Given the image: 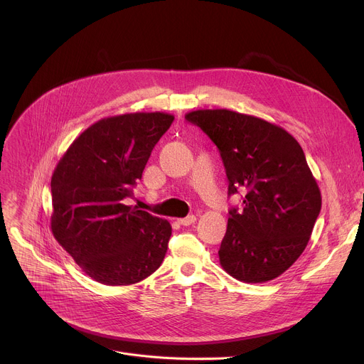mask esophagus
<instances>
[{
	"label": "esophagus",
	"mask_w": 364,
	"mask_h": 364,
	"mask_svg": "<svg viewBox=\"0 0 364 364\" xmlns=\"http://www.w3.org/2000/svg\"><path fill=\"white\" fill-rule=\"evenodd\" d=\"M196 220H197V218H196L194 215H190V216H187V218L178 219V223H180L181 226H190V225H193Z\"/></svg>",
	"instance_id": "34e87169"
}]
</instances>
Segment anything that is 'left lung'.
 Instances as JSON below:
<instances>
[{"label": "left lung", "instance_id": "obj_1", "mask_svg": "<svg viewBox=\"0 0 364 364\" xmlns=\"http://www.w3.org/2000/svg\"><path fill=\"white\" fill-rule=\"evenodd\" d=\"M186 119L219 148L228 194L246 191L243 209L229 210L222 268L243 282L275 279L301 256L321 210L301 145L278 125L229 109H200Z\"/></svg>", "mask_w": 364, "mask_h": 364}]
</instances>
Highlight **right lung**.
I'll return each instance as SVG.
<instances>
[{
	"label": "right lung",
	"mask_w": 364,
	"mask_h": 364,
	"mask_svg": "<svg viewBox=\"0 0 364 364\" xmlns=\"http://www.w3.org/2000/svg\"><path fill=\"white\" fill-rule=\"evenodd\" d=\"M173 121L164 112L100 119L73 141L51 177V232L100 284H136L164 261L171 225L127 198Z\"/></svg>",
	"instance_id": "add662e5"
}]
</instances>
